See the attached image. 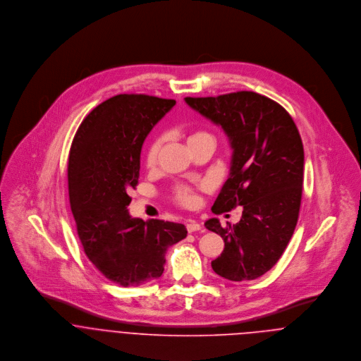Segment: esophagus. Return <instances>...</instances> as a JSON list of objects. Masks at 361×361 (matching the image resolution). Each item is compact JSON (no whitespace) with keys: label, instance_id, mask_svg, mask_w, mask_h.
<instances>
[{"label":"esophagus","instance_id":"obj_1","mask_svg":"<svg viewBox=\"0 0 361 361\" xmlns=\"http://www.w3.org/2000/svg\"><path fill=\"white\" fill-rule=\"evenodd\" d=\"M186 229H188L189 233H193V232L202 231V225H200L199 222H196V221H189V222L186 224Z\"/></svg>","mask_w":361,"mask_h":361}]
</instances>
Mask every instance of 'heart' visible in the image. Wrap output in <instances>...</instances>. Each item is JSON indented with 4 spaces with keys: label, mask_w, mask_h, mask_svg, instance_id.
Masks as SVG:
<instances>
[{
    "label": "heart",
    "mask_w": 361,
    "mask_h": 361,
    "mask_svg": "<svg viewBox=\"0 0 361 361\" xmlns=\"http://www.w3.org/2000/svg\"><path fill=\"white\" fill-rule=\"evenodd\" d=\"M208 137L209 136L204 133V132H193V133H190L188 136L186 142H188V146H190V145H195V143H197V142H200L203 139H208ZM159 149H161L159 139H155V140L150 143V146L147 149V153H146V164H147V166H150V168L154 166L157 158H158V153H159ZM175 200L180 206L192 207L196 203V195H195V192L190 188L179 186L175 190Z\"/></svg>",
    "instance_id": "b5f03b06"
}]
</instances>
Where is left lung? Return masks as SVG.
I'll return each mask as SVG.
<instances>
[{"label": "left lung", "instance_id": "left-lung-1", "mask_svg": "<svg viewBox=\"0 0 361 361\" xmlns=\"http://www.w3.org/2000/svg\"><path fill=\"white\" fill-rule=\"evenodd\" d=\"M185 102L219 125L233 150L229 178L212 212L243 206L233 226L222 228L216 218L204 224L225 242L211 267L229 281L256 279L281 258L298 224L305 168L300 133L282 105L255 92Z\"/></svg>", "mask_w": 361, "mask_h": 361}]
</instances>
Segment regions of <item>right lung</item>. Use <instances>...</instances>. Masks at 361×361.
<instances>
[{"mask_svg": "<svg viewBox=\"0 0 361 361\" xmlns=\"http://www.w3.org/2000/svg\"><path fill=\"white\" fill-rule=\"evenodd\" d=\"M175 103L146 94L114 96L83 119L71 146L69 203L80 243L104 276L121 286L159 278L168 247L188 235L182 224L145 222L128 212L145 139Z\"/></svg>", "mask_w": 361, "mask_h": 361, "instance_id": "right-lung-1", "label": "right lung"}]
</instances>
